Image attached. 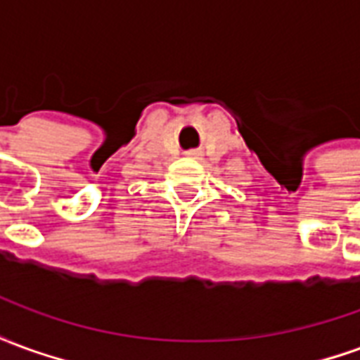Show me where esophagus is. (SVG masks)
I'll return each mask as SVG.
<instances>
[{"instance_id":"34e87169","label":"esophagus","mask_w":360,"mask_h":360,"mask_svg":"<svg viewBox=\"0 0 360 360\" xmlns=\"http://www.w3.org/2000/svg\"><path fill=\"white\" fill-rule=\"evenodd\" d=\"M188 156H193V158H200V156H202V154H200V152H196V150H195V152H188Z\"/></svg>"}]
</instances>
